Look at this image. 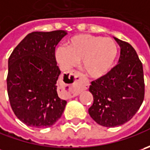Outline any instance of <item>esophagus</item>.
<instances>
[{
    "instance_id": "esophagus-1",
    "label": "esophagus",
    "mask_w": 150,
    "mask_h": 150,
    "mask_svg": "<svg viewBox=\"0 0 150 150\" xmlns=\"http://www.w3.org/2000/svg\"><path fill=\"white\" fill-rule=\"evenodd\" d=\"M67 97L68 98L76 97L80 93L81 88H88V83L82 78L80 72L72 71L67 76Z\"/></svg>"
}]
</instances>
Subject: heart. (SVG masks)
I'll return each mask as SVG.
<instances>
[{
	"mask_svg": "<svg viewBox=\"0 0 150 150\" xmlns=\"http://www.w3.org/2000/svg\"><path fill=\"white\" fill-rule=\"evenodd\" d=\"M118 53V44L112 38L80 34L68 41L67 48L58 47L55 57L65 69L72 68L83 60L84 72L90 78L99 79L112 70Z\"/></svg>",
	"mask_w": 150,
	"mask_h": 150,
	"instance_id": "b5f03b06",
	"label": "heart"
}]
</instances>
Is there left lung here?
<instances>
[{
    "mask_svg": "<svg viewBox=\"0 0 150 150\" xmlns=\"http://www.w3.org/2000/svg\"><path fill=\"white\" fill-rule=\"evenodd\" d=\"M114 39L121 48L118 64L105 77L93 81L89 87L93 103L88 113L97 124L108 128L129 121L144 98L141 61L129 43Z\"/></svg>",
    "mask_w": 150,
    "mask_h": 150,
    "instance_id": "obj_1",
    "label": "left lung"
}]
</instances>
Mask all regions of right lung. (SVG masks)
Instances as JSON below:
<instances>
[{
    "instance_id": "add662e5",
    "label": "right lung",
    "mask_w": 150,
    "mask_h": 150,
    "mask_svg": "<svg viewBox=\"0 0 150 150\" xmlns=\"http://www.w3.org/2000/svg\"><path fill=\"white\" fill-rule=\"evenodd\" d=\"M66 31L29 33L8 59L7 93L15 115L27 126L51 127L61 118L67 101L57 95L61 71L56 46Z\"/></svg>"
}]
</instances>
